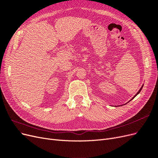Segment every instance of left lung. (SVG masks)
<instances>
[{"mask_svg":"<svg viewBox=\"0 0 158 158\" xmlns=\"http://www.w3.org/2000/svg\"><path fill=\"white\" fill-rule=\"evenodd\" d=\"M143 85H142V87H141V88H140V89H139V91H138V92H137V93H136V95H135V96H134V97H133V98H132V99H131V100H130V101H129V102H131V100H132V99H134V98H135V97H136V95H138V94H139V93H140V91H141V90H142V88H143Z\"/></svg>","mask_w":158,"mask_h":158,"instance_id":"1","label":"left lung"}]
</instances>
